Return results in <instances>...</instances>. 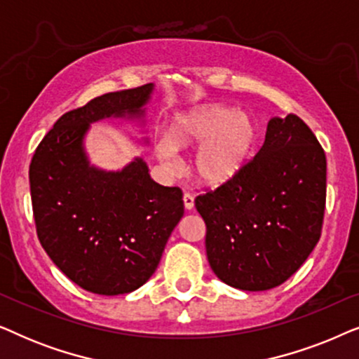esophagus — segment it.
<instances>
[{"instance_id": "34e87169", "label": "esophagus", "mask_w": 359, "mask_h": 359, "mask_svg": "<svg viewBox=\"0 0 359 359\" xmlns=\"http://www.w3.org/2000/svg\"><path fill=\"white\" fill-rule=\"evenodd\" d=\"M183 203H184V208L188 209V210L193 209V208H194V198H193V194L184 193V194H183Z\"/></svg>"}]
</instances>
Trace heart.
Listing matches in <instances>:
<instances>
[{
	"instance_id": "obj_1",
	"label": "heart",
	"mask_w": 359,
	"mask_h": 359,
	"mask_svg": "<svg viewBox=\"0 0 359 359\" xmlns=\"http://www.w3.org/2000/svg\"><path fill=\"white\" fill-rule=\"evenodd\" d=\"M170 143L178 150H196L193 173L208 188H219L242 173L258 140V124L252 116L224 104L196 107L176 117ZM166 168H178V158L166 140L156 145Z\"/></svg>"
}]
</instances>
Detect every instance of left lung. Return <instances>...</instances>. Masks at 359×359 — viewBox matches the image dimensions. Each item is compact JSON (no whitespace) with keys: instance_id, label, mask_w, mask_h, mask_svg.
Masks as SVG:
<instances>
[{"instance_id":"obj_1","label":"left lung","mask_w":359,"mask_h":359,"mask_svg":"<svg viewBox=\"0 0 359 359\" xmlns=\"http://www.w3.org/2000/svg\"><path fill=\"white\" fill-rule=\"evenodd\" d=\"M325 196L327 158L317 137L296 114L273 117L242 173L194 201L215 276L242 291L283 284L320 238Z\"/></svg>"}]
</instances>
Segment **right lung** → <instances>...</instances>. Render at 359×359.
<instances>
[{
	"label": "right lung",
	"instance_id": "1",
	"mask_svg": "<svg viewBox=\"0 0 359 359\" xmlns=\"http://www.w3.org/2000/svg\"><path fill=\"white\" fill-rule=\"evenodd\" d=\"M151 91L154 83L107 93L65 112L29 166L42 248L68 279L101 296L132 292L149 281L184 214L181 189L155 183L142 158L104 171L90 165L83 149L91 122L142 117Z\"/></svg>",
	"mask_w": 359,
	"mask_h": 359
}]
</instances>
